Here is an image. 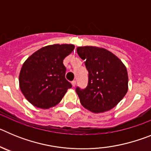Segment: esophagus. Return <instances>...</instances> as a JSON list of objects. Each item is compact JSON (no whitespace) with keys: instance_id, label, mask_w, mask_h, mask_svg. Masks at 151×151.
Masks as SVG:
<instances>
[{"instance_id":"1","label":"esophagus","mask_w":151,"mask_h":151,"mask_svg":"<svg viewBox=\"0 0 151 151\" xmlns=\"http://www.w3.org/2000/svg\"><path fill=\"white\" fill-rule=\"evenodd\" d=\"M76 85V81H73V82H72V85H73V87H75Z\"/></svg>"}]
</instances>
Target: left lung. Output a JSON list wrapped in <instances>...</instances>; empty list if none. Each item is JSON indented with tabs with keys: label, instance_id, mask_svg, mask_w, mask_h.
Segmentation results:
<instances>
[{
	"label": "left lung",
	"instance_id": "left-lung-1",
	"mask_svg": "<svg viewBox=\"0 0 151 151\" xmlns=\"http://www.w3.org/2000/svg\"><path fill=\"white\" fill-rule=\"evenodd\" d=\"M77 53L88 72L87 87L76 88L82 106L93 113L108 111L128 91L127 69L116 55L104 48L78 47Z\"/></svg>",
	"mask_w": 151,
	"mask_h": 151
}]
</instances>
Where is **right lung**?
Segmentation results:
<instances>
[{"instance_id":"1","label":"right lung","mask_w":151,"mask_h":151,"mask_svg":"<svg viewBox=\"0 0 151 151\" xmlns=\"http://www.w3.org/2000/svg\"><path fill=\"white\" fill-rule=\"evenodd\" d=\"M73 45H53L35 52L26 60L19 73V87L26 99L38 108L48 109L59 104L72 85L65 78L64 58Z\"/></svg>"}]
</instances>
